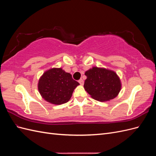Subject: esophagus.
Returning a JSON list of instances; mask_svg holds the SVG:
<instances>
[{
  "label": "esophagus",
  "mask_w": 156,
  "mask_h": 156,
  "mask_svg": "<svg viewBox=\"0 0 156 156\" xmlns=\"http://www.w3.org/2000/svg\"><path fill=\"white\" fill-rule=\"evenodd\" d=\"M79 83H80V84H81V85H83V84H84V81H83L82 79H81L79 80Z\"/></svg>",
  "instance_id": "34e87169"
}]
</instances>
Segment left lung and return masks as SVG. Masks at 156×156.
<instances>
[{
  "mask_svg": "<svg viewBox=\"0 0 156 156\" xmlns=\"http://www.w3.org/2000/svg\"><path fill=\"white\" fill-rule=\"evenodd\" d=\"M84 88L94 100L105 101L115 98L121 89L119 77L113 71L94 67L85 72Z\"/></svg>",
  "mask_w": 156,
  "mask_h": 156,
  "instance_id": "obj_1",
  "label": "left lung"
}]
</instances>
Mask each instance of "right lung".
<instances>
[{"label":"right lung","mask_w":156,"mask_h":156,"mask_svg":"<svg viewBox=\"0 0 156 156\" xmlns=\"http://www.w3.org/2000/svg\"><path fill=\"white\" fill-rule=\"evenodd\" d=\"M79 84L72 75L62 68H53L45 72L40 79L38 90L45 100L60 105L70 100L74 89Z\"/></svg>","instance_id":"add662e5"}]
</instances>
